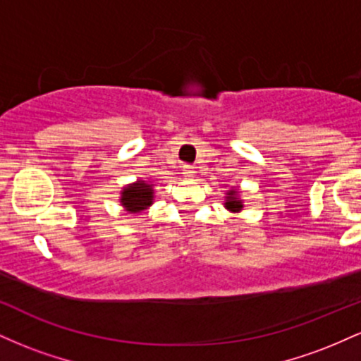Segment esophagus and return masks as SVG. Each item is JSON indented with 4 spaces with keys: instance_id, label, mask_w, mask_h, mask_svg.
I'll use <instances>...</instances> for the list:
<instances>
[{
    "instance_id": "esophagus-1",
    "label": "esophagus",
    "mask_w": 361,
    "mask_h": 361,
    "mask_svg": "<svg viewBox=\"0 0 361 361\" xmlns=\"http://www.w3.org/2000/svg\"><path fill=\"white\" fill-rule=\"evenodd\" d=\"M181 171H183V176L192 178L193 173H195V168L190 166V164H183V166H181Z\"/></svg>"
}]
</instances>
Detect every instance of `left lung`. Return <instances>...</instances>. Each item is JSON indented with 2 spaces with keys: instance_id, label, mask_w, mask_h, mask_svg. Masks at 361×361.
I'll use <instances>...</instances> for the list:
<instances>
[{
  "instance_id": "obj_1",
  "label": "left lung",
  "mask_w": 361,
  "mask_h": 361,
  "mask_svg": "<svg viewBox=\"0 0 361 361\" xmlns=\"http://www.w3.org/2000/svg\"><path fill=\"white\" fill-rule=\"evenodd\" d=\"M226 209L231 210V212H241L243 210V200L239 198V192L238 190H229V192L226 193Z\"/></svg>"
}]
</instances>
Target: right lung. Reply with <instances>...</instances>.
<instances>
[{
	"label": "right lung",
	"instance_id": "1",
	"mask_svg": "<svg viewBox=\"0 0 361 361\" xmlns=\"http://www.w3.org/2000/svg\"><path fill=\"white\" fill-rule=\"evenodd\" d=\"M120 195H122V197H120V204H122L123 209L130 214L142 212L147 207H151L152 200H154V190H152V185L146 183V181L142 180L126 186Z\"/></svg>",
	"mask_w": 361,
	"mask_h": 361
}]
</instances>
